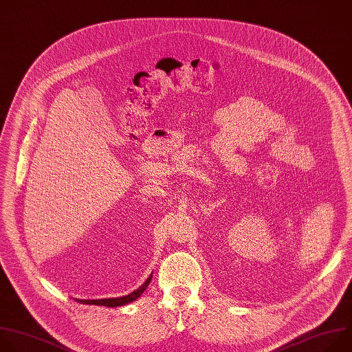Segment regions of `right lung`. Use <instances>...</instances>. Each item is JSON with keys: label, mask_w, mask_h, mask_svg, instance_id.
Masks as SVG:
<instances>
[{"label": "right lung", "mask_w": 352, "mask_h": 352, "mask_svg": "<svg viewBox=\"0 0 352 352\" xmlns=\"http://www.w3.org/2000/svg\"><path fill=\"white\" fill-rule=\"evenodd\" d=\"M153 278V274H150V277L146 280V282L140 286L137 290H134L133 293L127 294V296H123V297H118V298H101V300H79L76 298L78 302L80 304H87V305H101V307H108V308H115V307H122V305H126L129 302H133L135 301L140 296H142L146 289L148 287L150 282Z\"/></svg>", "instance_id": "right-lung-1"}]
</instances>
